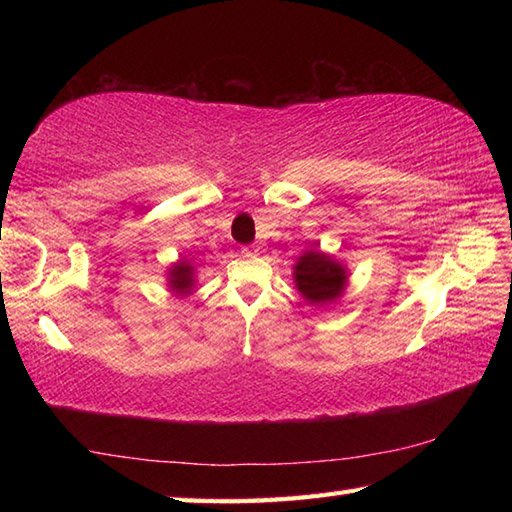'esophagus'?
Instances as JSON below:
<instances>
[{"label":"esophagus","mask_w":512,"mask_h":512,"mask_svg":"<svg viewBox=\"0 0 512 512\" xmlns=\"http://www.w3.org/2000/svg\"><path fill=\"white\" fill-rule=\"evenodd\" d=\"M242 253H244V255H255L257 248H255V246H242Z\"/></svg>","instance_id":"obj_1"}]
</instances>
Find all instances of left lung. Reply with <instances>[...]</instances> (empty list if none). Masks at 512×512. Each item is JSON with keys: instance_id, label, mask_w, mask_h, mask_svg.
Instances as JSON below:
<instances>
[{"instance_id": "left-lung-1", "label": "left lung", "mask_w": 512, "mask_h": 512, "mask_svg": "<svg viewBox=\"0 0 512 512\" xmlns=\"http://www.w3.org/2000/svg\"><path fill=\"white\" fill-rule=\"evenodd\" d=\"M297 288L310 303H325L336 299L345 286V270L332 262L328 255L310 250L299 257L295 266Z\"/></svg>"}]
</instances>
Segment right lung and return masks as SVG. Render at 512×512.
I'll return each mask as SVG.
<instances>
[{"label":"right lung","mask_w":512,"mask_h":512,"mask_svg":"<svg viewBox=\"0 0 512 512\" xmlns=\"http://www.w3.org/2000/svg\"><path fill=\"white\" fill-rule=\"evenodd\" d=\"M169 284H171V288L173 290H178V292H189V288L193 286V268L189 266V264H178V266H173L171 268V273H169Z\"/></svg>","instance_id":"right-lung-1"}]
</instances>
